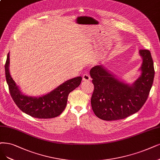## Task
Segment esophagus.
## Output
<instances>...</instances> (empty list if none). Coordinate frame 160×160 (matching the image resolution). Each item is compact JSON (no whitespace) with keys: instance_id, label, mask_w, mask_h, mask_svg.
Wrapping results in <instances>:
<instances>
[{"instance_id":"esophagus-1","label":"esophagus","mask_w":160,"mask_h":160,"mask_svg":"<svg viewBox=\"0 0 160 160\" xmlns=\"http://www.w3.org/2000/svg\"><path fill=\"white\" fill-rule=\"evenodd\" d=\"M82 80L83 81H90L91 80V77L88 74H84L82 77Z\"/></svg>"}]
</instances>
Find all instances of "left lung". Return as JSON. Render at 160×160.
<instances>
[{"instance_id":"left-lung-1","label":"left lung","mask_w":160,"mask_h":160,"mask_svg":"<svg viewBox=\"0 0 160 160\" xmlns=\"http://www.w3.org/2000/svg\"><path fill=\"white\" fill-rule=\"evenodd\" d=\"M140 75L133 83L121 80L102 65L90 71L94 90L91 105L95 115L102 120L122 119L138 112L148 97L154 78V68L150 51L141 49Z\"/></svg>"}]
</instances>
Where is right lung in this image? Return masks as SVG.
<instances>
[{
    "label": "right lung",
    "mask_w": 160,
    "mask_h": 160,
    "mask_svg": "<svg viewBox=\"0 0 160 160\" xmlns=\"http://www.w3.org/2000/svg\"><path fill=\"white\" fill-rule=\"evenodd\" d=\"M10 55L5 63V74L10 95L23 113L38 119H51L62 113L67 106L68 94L81 83L82 77L70 79L55 89L41 96H30L22 92L10 74Z\"/></svg>",
    "instance_id": "right-lung-1"
}]
</instances>
